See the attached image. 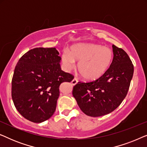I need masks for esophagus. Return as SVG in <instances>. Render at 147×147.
<instances>
[{"mask_svg": "<svg viewBox=\"0 0 147 147\" xmlns=\"http://www.w3.org/2000/svg\"><path fill=\"white\" fill-rule=\"evenodd\" d=\"M78 80L77 79H76V78H74V80H72V81H71V84H72V85H76V84H77L78 83Z\"/></svg>", "mask_w": 147, "mask_h": 147, "instance_id": "esophagus-1", "label": "esophagus"}]
</instances>
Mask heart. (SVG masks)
<instances>
[{
    "label": "heart",
    "instance_id": "obj_1",
    "mask_svg": "<svg viewBox=\"0 0 147 147\" xmlns=\"http://www.w3.org/2000/svg\"><path fill=\"white\" fill-rule=\"evenodd\" d=\"M113 52L107 47L93 43H78L65 51L61 57L64 68L70 71L76 67L84 79L96 80L106 73L111 65Z\"/></svg>",
    "mask_w": 147,
    "mask_h": 147
}]
</instances>
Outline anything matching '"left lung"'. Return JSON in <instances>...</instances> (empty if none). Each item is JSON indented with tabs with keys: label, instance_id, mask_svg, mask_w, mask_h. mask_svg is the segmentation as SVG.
<instances>
[{
	"label": "left lung",
	"instance_id": "8db88e82",
	"mask_svg": "<svg viewBox=\"0 0 147 147\" xmlns=\"http://www.w3.org/2000/svg\"><path fill=\"white\" fill-rule=\"evenodd\" d=\"M114 57L103 76L95 81L78 82L72 94L86 115L98 117L116 109L128 93L133 76L134 66L128 54L112 45Z\"/></svg>",
	"mask_w": 147,
	"mask_h": 147
}]
</instances>
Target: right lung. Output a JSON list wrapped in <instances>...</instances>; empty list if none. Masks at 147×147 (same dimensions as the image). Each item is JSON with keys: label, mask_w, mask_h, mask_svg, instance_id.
Instances as JSON below:
<instances>
[{"label": "right lung", "mask_w": 147, "mask_h": 147, "mask_svg": "<svg viewBox=\"0 0 147 147\" xmlns=\"http://www.w3.org/2000/svg\"><path fill=\"white\" fill-rule=\"evenodd\" d=\"M55 47L35 48L22 56L12 80V98L17 111L29 121L41 123L52 116L59 86L74 79L62 71Z\"/></svg>", "instance_id": "right-lung-1"}]
</instances>
